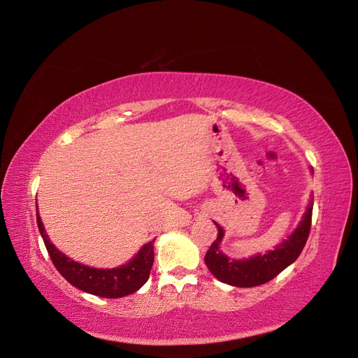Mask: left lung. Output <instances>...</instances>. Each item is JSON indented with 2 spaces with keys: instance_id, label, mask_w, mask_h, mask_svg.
<instances>
[{
  "instance_id": "obj_1",
  "label": "left lung",
  "mask_w": 358,
  "mask_h": 358,
  "mask_svg": "<svg viewBox=\"0 0 358 358\" xmlns=\"http://www.w3.org/2000/svg\"><path fill=\"white\" fill-rule=\"evenodd\" d=\"M313 219V201L306 207L302 220L287 240L278 244L274 250L265 255H256L249 259H231L219 250L224 229L217 227V238L210 245L204 256V262L210 273L222 282L236 287H255L261 286L277 277L282 269H286L299 257L305 243L310 236Z\"/></svg>"
}]
</instances>
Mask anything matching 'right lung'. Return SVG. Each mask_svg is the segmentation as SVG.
<instances>
[{"label":"right lung","instance_id":"right-lung-1","mask_svg":"<svg viewBox=\"0 0 358 358\" xmlns=\"http://www.w3.org/2000/svg\"><path fill=\"white\" fill-rule=\"evenodd\" d=\"M36 225L44 240L45 249L50 255L56 269L73 287L101 298H122L139 290L150 277L154 264V241L146 243L130 262L113 269L92 268L76 262L55 248L48 240L41 217L36 212Z\"/></svg>","mask_w":358,"mask_h":358}]
</instances>
